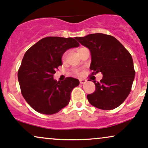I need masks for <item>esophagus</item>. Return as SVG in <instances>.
Segmentation results:
<instances>
[{
  "label": "esophagus",
  "instance_id": "esophagus-1",
  "mask_svg": "<svg viewBox=\"0 0 148 148\" xmlns=\"http://www.w3.org/2000/svg\"><path fill=\"white\" fill-rule=\"evenodd\" d=\"M87 82L86 79H79V83L81 84H85L86 82Z\"/></svg>",
  "mask_w": 148,
  "mask_h": 148
}]
</instances>
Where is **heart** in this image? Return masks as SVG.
<instances>
[{
  "instance_id": "obj_1",
  "label": "heart",
  "mask_w": 148,
  "mask_h": 148,
  "mask_svg": "<svg viewBox=\"0 0 148 148\" xmlns=\"http://www.w3.org/2000/svg\"><path fill=\"white\" fill-rule=\"evenodd\" d=\"M65 57H66V53H64L63 56H62V59H64ZM74 72L75 73H77V71H74Z\"/></svg>"
}]
</instances>
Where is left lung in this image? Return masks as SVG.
Masks as SVG:
<instances>
[{
    "mask_svg": "<svg viewBox=\"0 0 148 148\" xmlns=\"http://www.w3.org/2000/svg\"><path fill=\"white\" fill-rule=\"evenodd\" d=\"M90 51V69L95 75L101 72L99 82L92 81L96 90L87 99L93 106L112 110L125 101L130 94L135 71L130 53L112 36L97 33L77 38Z\"/></svg>",
    "mask_w": 148,
    "mask_h": 148,
    "instance_id": "left-lung-1",
    "label": "left lung"
}]
</instances>
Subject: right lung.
<instances>
[{"label":"right lung","instance_id":"1","mask_svg":"<svg viewBox=\"0 0 148 148\" xmlns=\"http://www.w3.org/2000/svg\"><path fill=\"white\" fill-rule=\"evenodd\" d=\"M72 38L47 37L36 42L24 56L18 72L21 93L29 105L44 114H56L69 104L71 92L79 82L73 77L53 79L66 51L78 47Z\"/></svg>","mask_w":148,"mask_h":148}]
</instances>
